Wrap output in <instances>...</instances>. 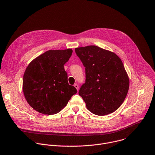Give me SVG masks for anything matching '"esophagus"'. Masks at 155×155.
Returning a JSON list of instances; mask_svg holds the SVG:
<instances>
[{"instance_id":"esophagus-1","label":"esophagus","mask_w":155,"mask_h":155,"mask_svg":"<svg viewBox=\"0 0 155 155\" xmlns=\"http://www.w3.org/2000/svg\"><path fill=\"white\" fill-rule=\"evenodd\" d=\"M74 87L77 89V91H78V89H79V86H78V85L77 84H74Z\"/></svg>"}]
</instances>
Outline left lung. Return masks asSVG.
Segmentation results:
<instances>
[{
  "label": "left lung",
  "instance_id": "1",
  "mask_svg": "<svg viewBox=\"0 0 155 155\" xmlns=\"http://www.w3.org/2000/svg\"><path fill=\"white\" fill-rule=\"evenodd\" d=\"M85 67L86 80L78 92L87 109L98 116L117 110L129 89V78L120 58L96 45L75 49Z\"/></svg>",
  "mask_w": 155,
  "mask_h": 155
}]
</instances>
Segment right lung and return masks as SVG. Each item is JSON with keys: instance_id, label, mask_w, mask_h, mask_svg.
Instances as JSON below:
<instances>
[{"instance_id": "right-lung-1", "label": "right lung", "mask_w": 155, "mask_h": 155, "mask_svg": "<svg viewBox=\"0 0 155 155\" xmlns=\"http://www.w3.org/2000/svg\"><path fill=\"white\" fill-rule=\"evenodd\" d=\"M72 50H50L33 60L23 78V92L31 107L38 112L53 115L59 113L77 92L69 85L64 65Z\"/></svg>"}]
</instances>
